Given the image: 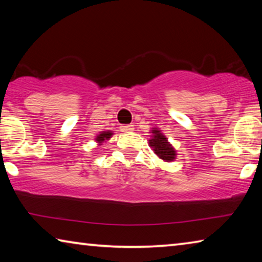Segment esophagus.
Returning <instances> with one entry per match:
<instances>
[{"mask_svg":"<svg viewBox=\"0 0 262 262\" xmlns=\"http://www.w3.org/2000/svg\"><path fill=\"white\" fill-rule=\"evenodd\" d=\"M120 129L123 133H129V132L134 130V126H133V125H123V126L120 127Z\"/></svg>","mask_w":262,"mask_h":262,"instance_id":"esophagus-1","label":"esophagus"}]
</instances>
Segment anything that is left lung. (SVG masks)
Here are the masks:
<instances>
[{"instance_id":"8db88e82","label":"left lung","mask_w":262,"mask_h":262,"mask_svg":"<svg viewBox=\"0 0 262 262\" xmlns=\"http://www.w3.org/2000/svg\"><path fill=\"white\" fill-rule=\"evenodd\" d=\"M150 132L152 133V135L149 140V145L152 148L154 152L164 162H173L177 157V151L167 141L166 136L158 128H152Z\"/></svg>"}]
</instances>
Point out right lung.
<instances>
[{
	"instance_id": "1",
	"label": "right lung",
	"mask_w": 262,
	"mask_h": 262,
	"mask_svg": "<svg viewBox=\"0 0 262 262\" xmlns=\"http://www.w3.org/2000/svg\"><path fill=\"white\" fill-rule=\"evenodd\" d=\"M112 135H113V132H111V130L100 132V134L97 135L95 140H96L97 143H98V145H100L101 143H103V142L108 141L111 137H112Z\"/></svg>"
}]
</instances>
